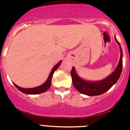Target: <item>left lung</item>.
<instances>
[{"mask_svg":"<svg viewBox=\"0 0 130 130\" xmlns=\"http://www.w3.org/2000/svg\"><path fill=\"white\" fill-rule=\"evenodd\" d=\"M116 41L119 45L120 43L117 40ZM121 50V56L120 60L119 62L117 67L116 68L115 71L112 74L109 76L104 80L98 82H88L81 79L75 72L74 67H72L71 71V75L72 77V82L73 85L78 91L81 93L85 94L89 96L99 95L104 93L108 90L110 89L115 84L119 78L120 77L123 67V52L122 49L120 45Z\"/></svg>","mask_w":130,"mask_h":130,"instance_id":"1","label":"left lung"}]
</instances>
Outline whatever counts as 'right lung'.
Here are the masks:
<instances>
[{
  "label": "right lung",
  "instance_id": "obj_1",
  "mask_svg": "<svg viewBox=\"0 0 130 130\" xmlns=\"http://www.w3.org/2000/svg\"><path fill=\"white\" fill-rule=\"evenodd\" d=\"M61 63V61H60L59 63H58L55 66H54L53 68H52V71L50 72L48 78H47V80L45 81V83H43V85H40L37 87H35V88H30V89H24V88H22V87H20L18 86H17L16 85H14L15 86L17 89H18L19 91H20L21 92L24 93L26 94H32V95H35V94H39L41 93H43L47 91V89H49L50 85H51V80H52V76H53V74L54 73V72L56 71V69H58V67L60 66Z\"/></svg>",
  "mask_w": 130,
  "mask_h": 130
}]
</instances>
